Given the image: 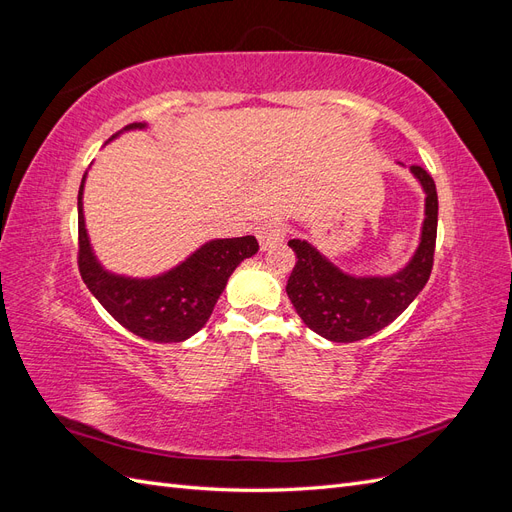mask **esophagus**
I'll use <instances>...</instances> for the list:
<instances>
[{"label": "esophagus", "mask_w": 512, "mask_h": 512, "mask_svg": "<svg viewBox=\"0 0 512 512\" xmlns=\"http://www.w3.org/2000/svg\"><path fill=\"white\" fill-rule=\"evenodd\" d=\"M256 237H258V243H260L262 250H271V247L280 245L284 241L286 232H284V226L280 222L269 220V222H262L256 228Z\"/></svg>", "instance_id": "esophagus-1"}]
</instances>
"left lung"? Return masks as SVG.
Wrapping results in <instances>:
<instances>
[{
    "mask_svg": "<svg viewBox=\"0 0 512 512\" xmlns=\"http://www.w3.org/2000/svg\"><path fill=\"white\" fill-rule=\"evenodd\" d=\"M410 173L425 192V220L416 252L401 271L354 277L335 267L312 243L288 241L297 254L286 284L288 299L307 327L329 342L350 344L378 333L404 312L429 280L438 232V192L425 168L414 164Z\"/></svg>",
    "mask_w": 512,
    "mask_h": 512,
    "instance_id": "1",
    "label": "left lung"
}]
</instances>
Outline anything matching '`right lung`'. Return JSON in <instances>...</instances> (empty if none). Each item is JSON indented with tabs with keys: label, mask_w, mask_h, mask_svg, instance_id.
<instances>
[{
	"label": "right lung",
	"mask_w": 512,
	"mask_h": 512,
	"mask_svg": "<svg viewBox=\"0 0 512 512\" xmlns=\"http://www.w3.org/2000/svg\"><path fill=\"white\" fill-rule=\"evenodd\" d=\"M143 128L147 123H130L121 132ZM83 190L85 177L79 188V271L83 282L121 327L147 342L177 344L203 329L232 271L241 260L258 252V241L252 235L213 239L162 275L141 280L111 273L91 250Z\"/></svg>",
	"instance_id": "add662e5"
}]
</instances>
